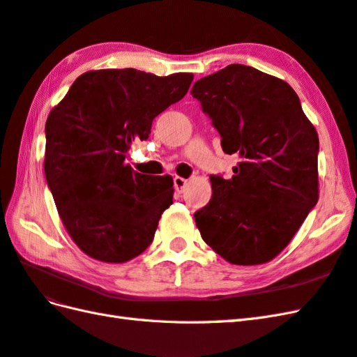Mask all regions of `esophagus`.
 I'll return each instance as SVG.
<instances>
[{"label":"esophagus","mask_w":357,"mask_h":357,"mask_svg":"<svg viewBox=\"0 0 357 357\" xmlns=\"http://www.w3.org/2000/svg\"><path fill=\"white\" fill-rule=\"evenodd\" d=\"M186 185H188V180H186V178H183V177H178V176L174 177V188H176V190H177L178 194L183 192L185 188H186Z\"/></svg>","instance_id":"34e87169"}]
</instances>
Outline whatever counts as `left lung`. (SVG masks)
<instances>
[{"mask_svg":"<svg viewBox=\"0 0 357 357\" xmlns=\"http://www.w3.org/2000/svg\"><path fill=\"white\" fill-rule=\"evenodd\" d=\"M221 135L239 155L233 177H211L212 198L195 212L208 247L233 265L280 255L318 202V133L291 86L245 65H229L192 86Z\"/></svg>","mask_w":357,"mask_h":357,"instance_id":"obj_1","label":"left lung"}]
</instances>
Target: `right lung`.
Instances as JSON below:
<instances>
[{"label": "right lung", "mask_w": 357, "mask_h": 357, "mask_svg": "<svg viewBox=\"0 0 357 357\" xmlns=\"http://www.w3.org/2000/svg\"><path fill=\"white\" fill-rule=\"evenodd\" d=\"M192 80L190 73L97 69L78 77L50 112L43 169L60 220L84 255L124 264L153 242L174 181L133 171L126 153L149 139L153 119Z\"/></svg>", "instance_id": "add662e5"}]
</instances>
